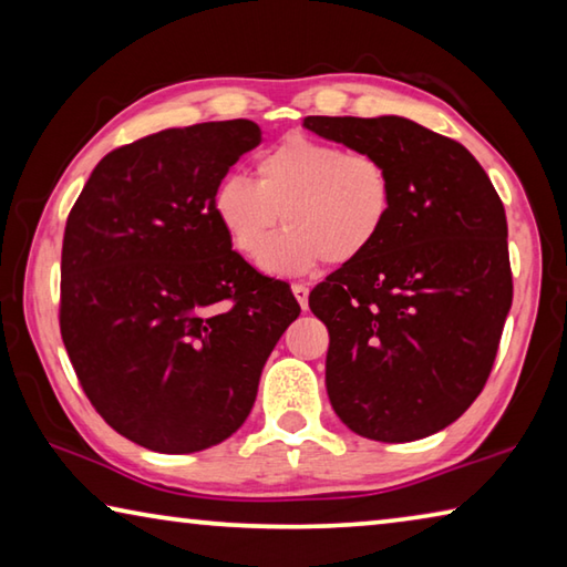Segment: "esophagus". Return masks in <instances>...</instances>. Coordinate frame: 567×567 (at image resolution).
<instances>
[{"instance_id":"esophagus-1","label":"esophagus","mask_w":567,"mask_h":567,"mask_svg":"<svg viewBox=\"0 0 567 567\" xmlns=\"http://www.w3.org/2000/svg\"><path fill=\"white\" fill-rule=\"evenodd\" d=\"M292 295H295V300L300 302L302 310H307V297H310V287L302 285V282H295L292 285Z\"/></svg>"}]
</instances>
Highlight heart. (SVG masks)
<instances>
[{
    "label": "heart",
    "mask_w": 567,
    "mask_h": 567,
    "mask_svg": "<svg viewBox=\"0 0 567 567\" xmlns=\"http://www.w3.org/2000/svg\"><path fill=\"white\" fill-rule=\"evenodd\" d=\"M255 172L257 182L243 175L219 182L213 213L229 245L252 260L265 251L262 267L275 275L360 260L385 233L395 205L392 175L378 155L307 134H287ZM280 216L288 229L271 244Z\"/></svg>",
    "instance_id": "b5f03b06"
}]
</instances>
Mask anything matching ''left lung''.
Returning <instances> with one entry per match:
<instances>
[{
    "instance_id": "1",
    "label": "left lung",
    "mask_w": 567,
    "mask_h": 567,
    "mask_svg": "<svg viewBox=\"0 0 567 567\" xmlns=\"http://www.w3.org/2000/svg\"><path fill=\"white\" fill-rule=\"evenodd\" d=\"M320 137L385 162V233L310 292L330 332L324 382L338 417L380 443L437 433L491 378L513 305L505 207L480 162L405 117H305Z\"/></svg>"
}]
</instances>
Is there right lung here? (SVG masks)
<instances>
[{
    "label": "right lung",
    "mask_w": 567,
    "mask_h": 567,
    "mask_svg": "<svg viewBox=\"0 0 567 567\" xmlns=\"http://www.w3.org/2000/svg\"><path fill=\"white\" fill-rule=\"evenodd\" d=\"M249 120L162 130L112 150L64 227L60 332L110 427L155 453L223 443L247 420L300 305L237 255L213 213Z\"/></svg>",
    "instance_id": "obj_1"
}]
</instances>
